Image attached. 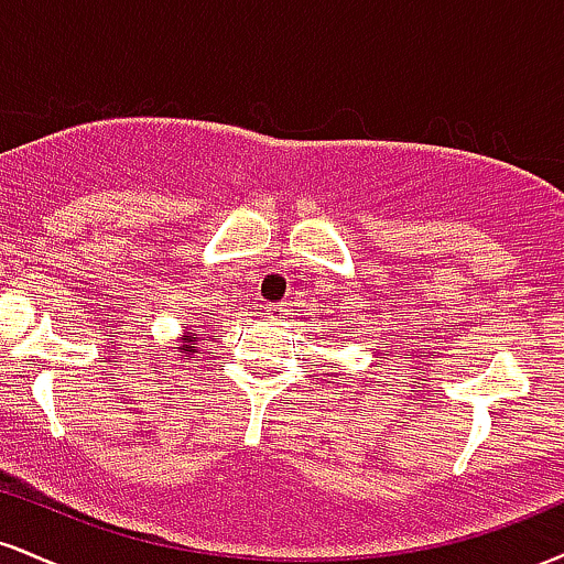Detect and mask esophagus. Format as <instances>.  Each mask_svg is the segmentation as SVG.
<instances>
[{
    "mask_svg": "<svg viewBox=\"0 0 564 564\" xmlns=\"http://www.w3.org/2000/svg\"><path fill=\"white\" fill-rule=\"evenodd\" d=\"M264 315H268L270 321H281L283 315H286V307H283V304H264Z\"/></svg>",
    "mask_w": 564,
    "mask_h": 564,
    "instance_id": "obj_1",
    "label": "esophagus"
}]
</instances>
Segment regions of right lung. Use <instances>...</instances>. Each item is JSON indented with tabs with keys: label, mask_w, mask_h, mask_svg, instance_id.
<instances>
[{
	"label": "right lung",
	"mask_w": 564,
	"mask_h": 564,
	"mask_svg": "<svg viewBox=\"0 0 564 564\" xmlns=\"http://www.w3.org/2000/svg\"><path fill=\"white\" fill-rule=\"evenodd\" d=\"M196 341H200V334L196 332V328H191L187 323H183V336H180V345L174 347L177 349L180 355H183V360H191V355L198 352Z\"/></svg>",
	"instance_id": "obj_1"
}]
</instances>
